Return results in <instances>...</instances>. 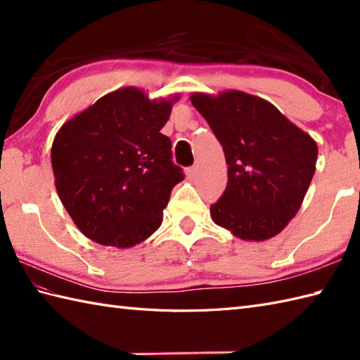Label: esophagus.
I'll use <instances>...</instances> for the list:
<instances>
[{
  "label": "esophagus",
  "instance_id": "1",
  "mask_svg": "<svg viewBox=\"0 0 360 360\" xmlns=\"http://www.w3.org/2000/svg\"><path fill=\"white\" fill-rule=\"evenodd\" d=\"M186 176L188 179H195V176H196V167H188V168H186Z\"/></svg>",
  "mask_w": 360,
  "mask_h": 360
}]
</instances>
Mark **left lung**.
Here are the masks:
<instances>
[{
	"label": "left lung",
	"instance_id": "1",
	"mask_svg": "<svg viewBox=\"0 0 360 360\" xmlns=\"http://www.w3.org/2000/svg\"><path fill=\"white\" fill-rule=\"evenodd\" d=\"M195 108L223 145L227 187L210 205L215 224L240 240L280 233L300 209L317 162V143L272 103L243 91L195 93Z\"/></svg>",
	"mask_w": 360,
	"mask_h": 360
}]
</instances>
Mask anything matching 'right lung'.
Listing matches in <instances>:
<instances>
[{
    "mask_svg": "<svg viewBox=\"0 0 360 360\" xmlns=\"http://www.w3.org/2000/svg\"><path fill=\"white\" fill-rule=\"evenodd\" d=\"M174 101L122 88L58 129L51 150L56 188L89 240L131 248L162 223L172 190L184 179L172 160V141L160 133Z\"/></svg>",
    "mask_w": 360,
    "mask_h": 360,
    "instance_id": "right-lung-1",
    "label": "right lung"
}]
</instances>
